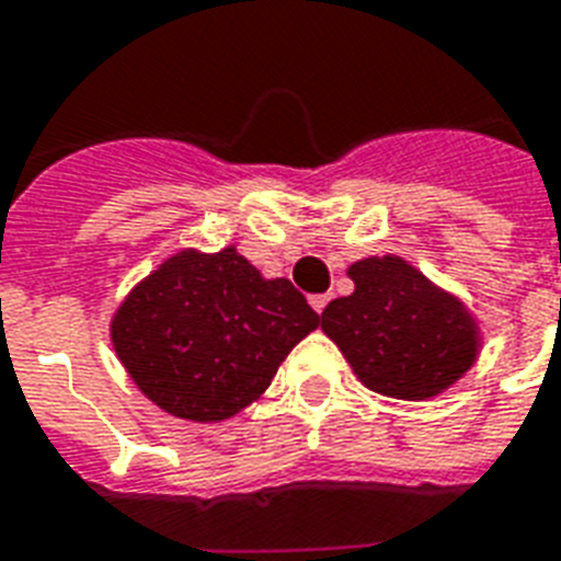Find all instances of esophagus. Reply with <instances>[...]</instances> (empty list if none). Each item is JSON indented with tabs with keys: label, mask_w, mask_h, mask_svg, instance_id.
<instances>
[{
	"label": "esophagus",
	"mask_w": 561,
	"mask_h": 561,
	"mask_svg": "<svg viewBox=\"0 0 561 561\" xmlns=\"http://www.w3.org/2000/svg\"><path fill=\"white\" fill-rule=\"evenodd\" d=\"M329 299H332L329 294H317V297H311V308H314L317 314H323V308L329 306Z\"/></svg>",
	"instance_id": "34e87169"
}]
</instances>
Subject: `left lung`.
I'll list each match as a JSON object with an SVG mask.
<instances>
[{
	"instance_id": "left-lung-1",
	"label": "left lung",
	"mask_w": 561,
	"mask_h": 561,
	"mask_svg": "<svg viewBox=\"0 0 561 561\" xmlns=\"http://www.w3.org/2000/svg\"><path fill=\"white\" fill-rule=\"evenodd\" d=\"M355 290L325 306L320 329L369 390L427 401L474 367L483 334L466 302L401 255L350 264Z\"/></svg>"
}]
</instances>
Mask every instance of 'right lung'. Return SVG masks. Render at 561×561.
<instances>
[{"label":"right lung","mask_w":561,"mask_h":561,"mask_svg":"<svg viewBox=\"0 0 561 561\" xmlns=\"http://www.w3.org/2000/svg\"><path fill=\"white\" fill-rule=\"evenodd\" d=\"M317 325L288 279H264L236 247H186L122 299L110 341L157 408L209 425L250 408Z\"/></svg>","instance_id":"obj_1"}]
</instances>
